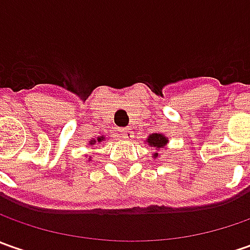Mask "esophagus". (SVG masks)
I'll return each instance as SVG.
<instances>
[{"mask_svg":"<svg viewBox=\"0 0 250 250\" xmlns=\"http://www.w3.org/2000/svg\"><path fill=\"white\" fill-rule=\"evenodd\" d=\"M121 133V138L125 140H129L133 138V133H132V130L129 129V128H122V129L120 130Z\"/></svg>","mask_w":250,"mask_h":250,"instance_id":"obj_1","label":"esophagus"}]
</instances>
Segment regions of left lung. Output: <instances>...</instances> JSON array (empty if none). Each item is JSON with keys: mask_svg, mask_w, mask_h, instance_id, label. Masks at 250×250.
Returning <instances> with one entry per match:
<instances>
[{"mask_svg": "<svg viewBox=\"0 0 250 250\" xmlns=\"http://www.w3.org/2000/svg\"><path fill=\"white\" fill-rule=\"evenodd\" d=\"M146 142L149 143L151 147H154L156 150L163 149L166 145L168 143V139L164 136V135H161V133H151L149 138L146 139ZM154 157H157L159 156V153H154L153 154Z\"/></svg>", "mask_w": 250, "mask_h": 250, "instance_id": "8db88e82", "label": "left lung"}]
</instances>
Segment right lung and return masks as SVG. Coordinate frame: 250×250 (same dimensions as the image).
<instances>
[{
	"instance_id": "add662e5",
	"label": "right lung",
	"mask_w": 250,
	"mask_h": 250,
	"mask_svg": "<svg viewBox=\"0 0 250 250\" xmlns=\"http://www.w3.org/2000/svg\"><path fill=\"white\" fill-rule=\"evenodd\" d=\"M101 140H104V136H101V138H97V140H90V143H89V145H94V143H96V142H101Z\"/></svg>"
}]
</instances>
